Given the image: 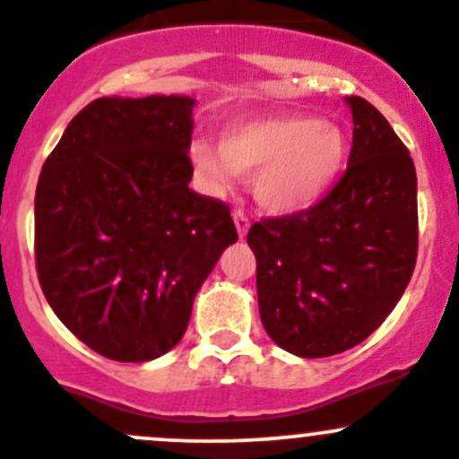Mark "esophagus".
Masks as SVG:
<instances>
[{"instance_id": "34e87169", "label": "esophagus", "mask_w": 459, "mask_h": 459, "mask_svg": "<svg viewBox=\"0 0 459 459\" xmlns=\"http://www.w3.org/2000/svg\"><path fill=\"white\" fill-rule=\"evenodd\" d=\"M234 225H236V231H238L240 238H245L249 231V219L243 214V212H234Z\"/></svg>"}]
</instances>
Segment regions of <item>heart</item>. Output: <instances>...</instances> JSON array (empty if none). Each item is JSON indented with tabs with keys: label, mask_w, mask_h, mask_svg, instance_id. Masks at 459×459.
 Listing matches in <instances>:
<instances>
[{
	"label": "heart",
	"mask_w": 459,
	"mask_h": 459,
	"mask_svg": "<svg viewBox=\"0 0 459 459\" xmlns=\"http://www.w3.org/2000/svg\"><path fill=\"white\" fill-rule=\"evenodd\" d=\"M189 160L210 194L223 196L254 174V196L272 214H303L330 196L348 162V138L333 120L301 111L236 117L219 144L196 138Z\"/></svg>",
	"instance_id": "heart-1"
}]
</instances>
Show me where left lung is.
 Listing matches in <instances>:
<instances>
[{
	"label": "left lung",
	"mask_w": 459,
	"mask_h": 459,
	"mask_svg": "<svg viewBox=\"0 0 459 459\" xmlns=\"http://www.w3.org/2000/svg\"><path fill=\"white\" fill-rule=\"evenodd\" d=\"M352 111L348 169L321 205L254 223L258 312L272 342L303 359L368 339L402 299L417 258V176L388 120Z\"/></svg>",
	"instance_id": "1"
}]
</instances>
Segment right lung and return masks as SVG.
<instances>
[{
    "mask_svg": "<svg viewBox=\"0 0 459 459\" xmlns=\"http://www.w3.org/2000/svg\"><path fill=\"white\" fill-rule=\"evenodd\" d=\"M194 107L189 95L93 100L39 174V285L57 319L108 359L169 352L238 240L230 207L189 189Z\"/></svg>",
    "mask_w": 459,
    "mask_h": 459,
    "instance_id": "add662e5",
    "label": "right lung"
}]
</instances>
